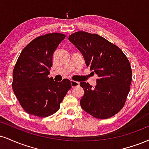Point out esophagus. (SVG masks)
<instances>
[{
	"instance_id": "obj_1",
	"label": "esophagus",
	"mask_w": 149,
	"mask_h": 149,
	"mask_svg": "<svg viewBox=\"0 0 149 149\" xmlns=\"http://www.w3.org/2000/svg\"><path fill=\"white\" fill-rule=\"evenodd\" d=\"M71 87H77V86H79L80 83L78 82L74 81V80H71Z\"/></svg>"
}]
</instances>
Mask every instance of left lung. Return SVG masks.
<instances>
[{"label": "left lung", "mask_w": 149, "mask_h": 149, "mask_svg": "<svg viewBox=\"0 0 149 149\" xmlns=\"http://www.w3.org/2000/svg\"><path fill=\"white\" fill-rule=\"evenodd\" d=\"M69 40L79 50L87 67L98 76L94 88L81 82L85 94L80 106L98 119L115 115L124 106L130 92L132 69L123 51L101 36L83 31L76 32Z\"/></svg>", "instance_id": "1"}]
</instances>
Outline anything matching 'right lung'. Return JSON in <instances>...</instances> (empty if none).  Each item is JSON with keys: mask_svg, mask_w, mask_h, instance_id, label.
<instances>
[{"mask_svg": "<svg viewBox=\"0 0 149 149\" xmlns=\"http://www.w3.org/2000/svg\"><path fill=\"white\" fill-rule=\"evenodd\" d=\"M66 36L50 33L33 39L21 51L13 70L12 89L27 113L46 117L56 112L71 82L49 78L53 55Z\"/></svg>", "mask_w": 149, "mask_h": 149, "instance_id": "add662e5", "label": "right lung"}]
</instances>
